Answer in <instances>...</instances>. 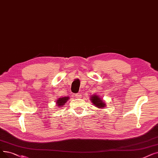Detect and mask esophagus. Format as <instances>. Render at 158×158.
Masks as SVG:
<instances>
[{
	"instance_id": "1",
	"label": "esophagus",
	"mask_w": 158,
	"mask_h": 158,
	"mask_svg": "<svg viewBox=\"0 0 158 158\" xmlns=\"http://www.w3.org/2000/svg\"><path fill=\"white\" fill-rule=\"evenodd\" d=\"M75 97H76L77 98H81L82 97L81 95L80 94H75Z\"/></svg>"
}]
</instances>
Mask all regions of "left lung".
Listing matches in <instances>:
<instances>
[{"label":"left lung","instance_id":"8db88e82","mask_svg":"<svg viewBox=\"0 0 158 158\" xmlns=\"http://www.w3.org/2000/svg\"><path fill=\"white\" fill-rule=\"evenodd\" d=\"M90 100L92 102V103L94 104L96 106H98V108H103L105 106V104L104 103V102L102 101V100L101 99L99 96H98L97 95L92 96Z\"/></svg>","mask_w":158,"mask_h":158}]
</instances>
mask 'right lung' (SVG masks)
<instances>
[{"label": "right lung", "mask_w": 158, "mask_h": 158, "mask_svg": "<svg viewBox=\"0 0 158 158\" xmlns=\"http://www.w3.org/2000/svg\"><path fill=\"white\" fill-rule=\"evenodd\" d=\"M68 99H69V98L68 97H65V98H59L57 101V104L58 105V106H62L63 105H64V103H66V101Z\"/></svg>", "instance_id": "1"}]
</instances>
